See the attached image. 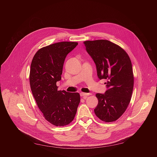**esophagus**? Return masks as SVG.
Wrapping results in <instances>:
<instances>
[{
  "label": "esophagus",
  "instance_id": "34e87169",
  "mask_svg": "<svg viewBox=\"0 0 157 157\" xmlns=\"http://www.w3.org/2000/svg\"><path fill=\"white\" fill-rule=\"evenodd\" d=\"M90 95V93H84V92H81V93H80V95H81L82 97H83L84 99H85V98H87V96Z\"/></svg>",
  "mask_w": 157,
  "mask_h": 157
}]
</instances>
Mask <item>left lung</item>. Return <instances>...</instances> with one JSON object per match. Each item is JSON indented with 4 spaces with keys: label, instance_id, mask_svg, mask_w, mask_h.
<instances>
[{
    "label": "left lung",
    "instance_id": "obj_1",
    "mask_svg": "<svg viewBox=\"0 0 157 157\" xmlns=\"http://www.w3.org/2000/svg\"><path fill=\"white\" fill-rule=\"evenodd\" d=\"M84 44L96 65L98 78L107 80L108 90L95 95L98 103L94 112L103 121H114L131 99L134 78L131 59L123 49L109 40H88Z\"/></svg>",
    "mask_w": 157,
    "mask_h": 157
}]
</instances>
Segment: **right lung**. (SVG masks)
Wrapping results in <instances>:
<instances>
[{
	"instance_id": "right-lung-1",
	"label": "right lung",
	"mask_w": 157,
	"mask_h": 157,
	"mask_svg": "<svg viewBox=\"0 0 157 157\" xmlns=\"http://www.w3.org/2000/svg\"><path fill=\"white\" fill-rule=\"evenodd\" d=\"M77 42H62L40 49L34 55L29 73L31 90L45 119L56 126H64L74 118L80 101L78 92L58 90L67 54Z\"/></svg>"
}]
</instances>
